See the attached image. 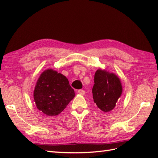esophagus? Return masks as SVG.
<instances>
[{"mask_svg":"<svg viewBox=\"0 0 158 158\" xmlns=\"http://www.w3.org/2000/svg\"><path fill=\"white\" fill-rule=\"evenodd\" d=\"M77 92L80 94V95H84L85 94V91L83 90V89H79L77 91Z\"/></svg>","mask_w":158,"mask_h":158,"instance_id":"1","label":"esophagus"}]
</instances>
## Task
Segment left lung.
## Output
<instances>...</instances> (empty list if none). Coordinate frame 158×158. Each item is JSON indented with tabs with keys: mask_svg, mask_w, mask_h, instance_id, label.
Here are the masks:
<instances>
[{
	"mask_svg": "<svg viewBox=\"0 0 158 158\" xmlns=\"http://www.w3.org/2000/svg\"><path fill=\"white\" fill-rule=\"evenodd\" d=\"M122 91L120 81L114 73L100 69L95 73L92 89L93 98L101 110L105 112L111 111L115 107Z\"/></svg>",
	"mask_w": 158,
	"mask_h": 158,
	"instance_id": "obj_1",
	"label": "left lung"
}]
</instances>
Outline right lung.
Instances as JSON below:
<instances>
[{
  "mask_svg": "<svg viewBox=\"0 0 158 158\" xmlns=\"http://www.w3.org/2000/svg\"><path fill=\"white\" fill-rule=\"evenodd\" d=\"M74 97L67 78L52 69L42 73L34 92L38 109L50 116L59 114Z\"/></svg>",
  "mask_w": 158,
  "mask_h": 158,
  "instance_id": "obj_1",
  "label": "right lung"
}]
</instances>
